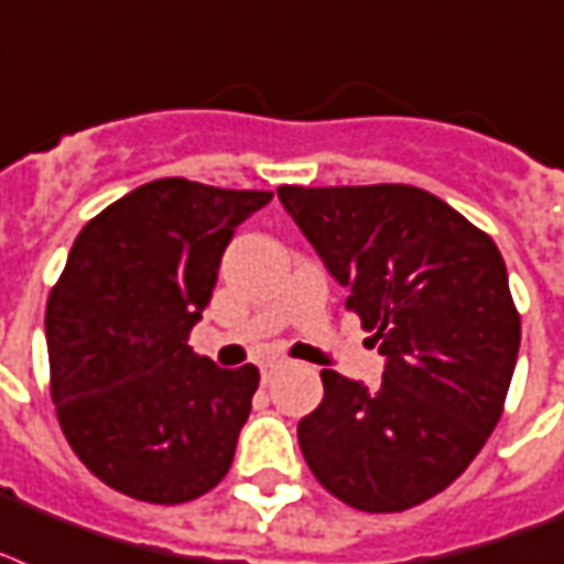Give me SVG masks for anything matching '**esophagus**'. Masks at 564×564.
I'll use <instances>...</instances> for the list:
<instances>
[{"mask_svg": "<svg viewBox=\"0 0 564 564\" xmlns=\"http://www.w3.org/2000/svg\"><path fill=\"white\" fill-rule=\"evenodd\" d=\"M283 367V360L281 358H269V360H263V364H260V372H263V381H269V378L274 376V372H278V369Z\"/></svg>", "mask_w": 564, "mask_h": 564, "instance_id": "esophagus-1", "label": "esophagus"}]
</instances>
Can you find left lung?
<instances>
[{
    "label": "left lung",
    "mask_w": 564,
    "mask_h": 564,
    "mask_svg": "<svg viewBox=\"0 0 564 564\" xmlns=\"http://www.w3.org/2000/svg\"><path fill=\"white\" fill-rule=\"evenodd\" d=\"M283 209L384 355L376 387L322 369L299 423L304 462L337 500L405 511L453 485L502 414L521 316L488 234L423 188H278Z\"/></svg>",
    "instance_id": "left-lung-1"
}]
</instances>
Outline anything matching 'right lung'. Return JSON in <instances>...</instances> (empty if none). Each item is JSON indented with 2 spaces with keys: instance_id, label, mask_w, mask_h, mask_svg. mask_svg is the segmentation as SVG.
<instances>
[{
  "instance_id": "1",
  "label": "right lung",
  "mask_w": 564,
  "mask_h": 564,
  "mask_svg": "<svg viewBox=\"0 0 564 564\" xmlns=\"http://www.w3.org/2000/svg\"><path fill=\"white\" fill-rule=\"evenodd\" d=\"M272 200L167 177L82 227L46 301L58 423L115 491L159 506L225 479L260 384L188 349L236 227Z\"/></svg>"
}]
</instances>
